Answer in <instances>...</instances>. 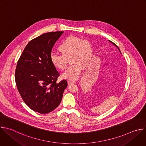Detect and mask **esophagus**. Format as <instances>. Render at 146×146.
<instances>
[{
  "label": "esophagus",
  "mask_w": 146,
  "mask_h": 146,
  "mask_svg": "<svg viewBox=\"0 0 146 146\" xmlns=\"http://www.w3.org/2000/svg\"><path fill=\"white\" fill-rule=\"evenodd\" d=\"M68 84H73V83H76V81L75 80H68Z\"/></svg>",
  "instance_id": "34e87169"
}]
</instances>
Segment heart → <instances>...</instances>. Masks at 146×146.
Masks as SVG:
<instances>
[{
	"label": "heart",
	"instance_id": "1",
	"mask_svg": "<svg viewBox=\"0 0 146 146\" xmlns=\"http://www.w3.org/2000/svg\"><path fill=\"white\" fill-rule=\"evenodd\" d=\"M62 55L52 53L50 60L56 69L64 70L67 65V59L72 64L62 74V77L66 79L75 80L80 77L83 67L91 59L92 48L90 41L86 39L70 36L65 38L58 48Z\"/></svg>",
	"mask_w": 146,
	"mask_h": 146
}]
</instances>
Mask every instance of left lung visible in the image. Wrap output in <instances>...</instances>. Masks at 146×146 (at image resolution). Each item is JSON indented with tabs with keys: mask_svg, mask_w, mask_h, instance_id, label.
I'll return each instance as SVG.
<instances>
[{
	"mask_svg": "<svg viewBox=\"0 0 146 146\" xmlns=\"http://www.w3.org/2000/svg\"><path fill=\"white\" fill-rule=\"evenodd\" d=\"M111 43H112V42H111ZM113 43V44H114V45H115V44H114V43Z\"/></svg>",
	"mask_w": 146,
	"mask_h": 146,
	"instance_id": "1",
	"label": "left lung"
}]
</instances>
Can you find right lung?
Segmentation results:
<instances>
[{
	"mask_svg": "<svg viewBox=\"0 0 146 146\" xmlns=\"http://www.w3.org/2000/svg\"><path fill=\"white\" fill-rule=\"evenodd\" d=\"M63 33L48 32L32 39L17 62L18 92L26 105L40 114L49 113L59 105L68 86L66 80L56 82L59 73L50 60L52 48Z\"/></svg>",
	"mask_w": 146,
	"mask_h": 146,
	"instance_id": "obj_1",
	"label": "right lung"
}]
</instances>
